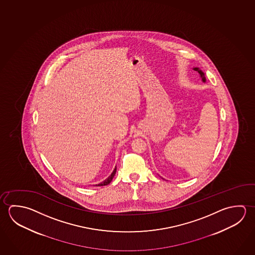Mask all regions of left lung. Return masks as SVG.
I'll return each mask as SVG.
<instances>
[{
  "mask_svg": "<svg viewBox=\"0 0 255 255\" xmlns=\"http://www.w3.org/2000/svg\"><path fill=\"white\" fill-rule=\"evenodd\" d=\"M194 70L195 71H197V72H199L200 73V75H201V78H202V81H205V77H204V73L203 72H201V70L199 69V68H194Z\"/></svg>",
  "mask_w": 255,
  "mask_h": 255,
  "instance_id": "obj_1",
  "label": "left lung"
}]
</instances>
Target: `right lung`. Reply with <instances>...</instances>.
Listing matches in <instances>:
<instances>
[{
    "instance_id": "right-lung-1",
    "label": "right lung",
    "mask_w": 255,
    "mask_h": 255,
    "mask_svg": "<svg viewBox=\"0 0 255 255\" xmlns=\"http://www.w3.org/2000/svg\"><path fill=\"white\" fill-rule=\"evenodd\" d=\"M116 172H117V167H116L115 170L113 171V173L111 174V175H110V176H109V177H108L107 180H105V181L102 182V183L98 184V186H104V185H108V184H109V183H111L112 179L114 178V176H115V174H116Z\"/></svg>"
}]
</instances>
